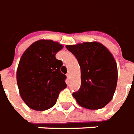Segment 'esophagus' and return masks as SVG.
Returning <instances> with one entry per match:
<instances>
[{"mask_svg":"<svg viewBox=\"0 0 134 134\" xmlns=\"http://www.w3.org/2000/svg\"><path fill=\"white\" fill-rule=\"evenodd\" d=\"M67 79H70V73H69V72H68V73L67 74Z\"/></svg>","mask_w":134,"mask_h":134,"instance_id":"34e87169","label":"esophagus"}]
</instances>
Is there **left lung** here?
Returning <instances> with one entry per match:
<instances>
[{
	"instance_id": "8db88e82",
	"label": "left lung",
	"mask_w": 134,
	"mask_h": 134,
	"mask_svg": "<svg viewBox=\"0 0 134 134\" xmlns=\"http://www.w3.org/2000/svg\"><path fill=\"white\" fill-rule=\"evenodd\" d=\"M81 67V87L72 93L77 103L90 110L104 108L113 99L118 79L113 55L99 42L67 45Z\"/></svg>"
}]
</instances>
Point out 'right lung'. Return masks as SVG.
<instances>
[{
	"mask_svg": "<svg viewBox=\"0 0 134 134\" xmlns=\"http://www.w3.org/2000/svg\"><path fill=\"white\" fill-rule=\"evenodd\" d=\"M62 44L52 40L34 42L21 56L17 70L21 99L30 108L45 110L54 106L59 93L67 87L66 76L60 71L63 63L55 55Z\"/></svg>",
	"mask_w": 134,
	"mask_h": 134,
	"instance_id": "1",
	"label": "right lung"
}]
</instances>
